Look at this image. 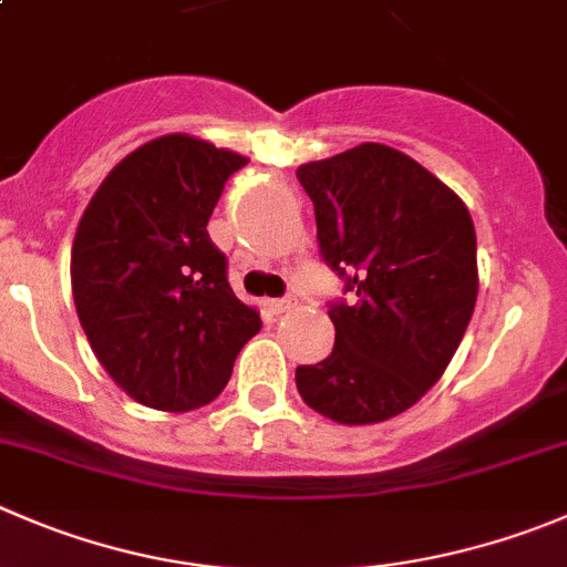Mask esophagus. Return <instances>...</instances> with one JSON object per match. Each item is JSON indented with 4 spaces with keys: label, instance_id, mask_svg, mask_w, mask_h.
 Here are the masks:
<instances>
[{
    "label": "esophagus",
    "instance_id": "1",
    "mask_svg": "<svg viewBox=\"0 0 567 567\" xmlns=\"http://www.w3.org/2000/svg\"><path fill=\"white\" fill-rule=\"evenodd\" d=\"M295 306H298V300H295L292 295H287V298L269 300V311H272V315H287V311H292Z\"/></svg>",
    "mask_w": 567,
    "mask_h": 567
}]
</instances>
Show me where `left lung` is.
<instances>
[{
	"label": "left lung",
	"mask_w": 567,
	"mask_h": 567,
	"mask_svg": "<svg viewBox=\"0 0 567 567\" xmlns=\"http://www.w3.org/2000/svg\"><path fill=\"white\" fill-rule=\"evenodd\" d=\"M320 256L348 300L328 303V359L295 381L315 412L368 425L406 412L445 373L478 295L465 203L409 155L359 144L298 169Z\"/></svg>",
	"instance_id": "8db88e82"
}]
</instances>
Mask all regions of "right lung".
Returning <instances> with one entry per match:
<instances>
[{
    "label": "right lung",
    "mask_w": 567,
    "mask_h": 567,
    "mask_svg": "<svg viewBox=\"0 0 567 567\" xmlns=\"http://www.w3.org/2000/svg\"><path fill=\"white\" fill-rule=\"evenodd\" d=\"M245 164L203 138L161 136L113 166L80 219V326L107 375L144 406L188 412L214 401L261 328L206 228Z\"/></svg>",
    "instance_id": "1"
}]
</instances>
